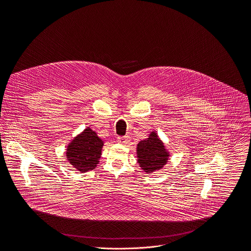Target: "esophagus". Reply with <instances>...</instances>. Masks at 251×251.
I'll return each mask as SVG.
<instances>
[{
    "label": "esophagus",
    "mask_w": 251,
    "mask_h": 251,
    "mask_svg": "<svg viewBox=\"0 0 251 251\" xmlns=\"http://www.w3.org/2000/svg\"><path fill=\"white\" fill-rule=\"evenodd\" d=\"M129 140H130V137L128 135L118 137V143L119 144H122V145H126L127 143H129Z\"/></svg>",
    "instance_id": "34e87169"
}]
</instances>
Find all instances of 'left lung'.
Instances as JSON below:
<instances>
[{
	"instance_id": "left-lung-1",
	"label": "left lung",
	"mask_w": 251,
	"mask_h": 251,
	"mask_svg": "<svg viewBox=\"0 0 251 251\" xmlns=\"http://www.w3.org/2000/svg\"><path fill=\"white\" fill-rule=\"evenodd\" d=\"M136 152L138 164L147 173L161 169L166 164L169 157V152L155 131H152L147 139L139 141Z\"/></svg>"
}]
</instances>
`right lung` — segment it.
Segmentation results:
<instances>
[{
    "label": "right lung",
    "instance_id": "1",
    "mask_svg": "<svg viewBox=\"0 0 251 251\" xmlns=\"http://www.w3.org/2000/svg\"><path fill=\"white\" fill-rule=\"evenodd\" d=\"M103 141L90 127L75 136L67 149V159L80 172L94 169L100 162Z\"/></svg>",
    "mask_w": 251,
    "mask_h": 251
}]
</instances>
